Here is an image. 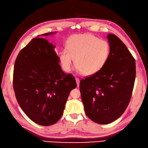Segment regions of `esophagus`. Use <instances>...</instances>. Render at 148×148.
<instances>
[{
    "label": "esophagus",
    "mask_w": 148,
    "mask_h": 148,
    "mask_svg": "<svg viewBox=\"0 0 148 148\" xmlns=\"http://www.w3.org/2000/svg\"><path fill=\"white\" fill-rule=\"evenodd\" d=\"M75 80H76V82H77V87H79V84H80V79H79V78L76 77V78H75Z\"/></svg>",
    "instance_id": "obj_1"
}]
</instances>
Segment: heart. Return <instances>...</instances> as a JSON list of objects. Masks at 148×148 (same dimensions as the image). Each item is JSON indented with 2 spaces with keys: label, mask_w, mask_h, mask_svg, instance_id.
<instances>
[{
  "label": "heart",
  "mask_w": 148,
  "mask_h": 148,
  "mask_svg": "<svg viewBox=\"0 0 148 148\" xmlns=\"http://www.w3.org/2000/svg\"><path fill=\"white\" fill-rule=\"evenodd\" d=\"M66 46L67 50H60L58 54L63 69L70 71L75 58L78 71L88 76L102 70L110 54L108 42L90 33L71 35L66 40Z\"/></svg>",
  "instance_id": "heart-1"
}]
</instances>
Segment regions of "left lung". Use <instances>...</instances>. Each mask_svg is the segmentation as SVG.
Here are the masks:
<instances>
[{"mask_svg": "<svg viewBox=\"0 0 148 148\" xmlns=\"http://www.w3.org/2000/svg\"><path fill=\"white\" fill-rule=\"evenodd\" d=\"M110 54L102 70L80 82L85 113L91 121L108 124L126 110L134 86L135 60L126 45L115 35L109 33Z\"/></svg>", "mask_w": 148, "mask_h": 148, "instance_id": "1", "label": "left lung"}]
</instances>
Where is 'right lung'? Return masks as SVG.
<instances>
[{"label": "right lung", "instance_id": "add662e5", "mask_svg": "<svg viewBox=\"0 0 148 148\" xmlns=\"http://www.w3.org/2000/svg\"><path fill=\"white\" fill-rule=\"evenodd\" d=\"M55 48L46 38H33L19 52L14 66L13 88L18 104L41 126L54 124L60 119L69 93L77 87L73 75L61 69Z\"/></svg>", "mask_w": 148, "mask_h": 148}]
</instances>
